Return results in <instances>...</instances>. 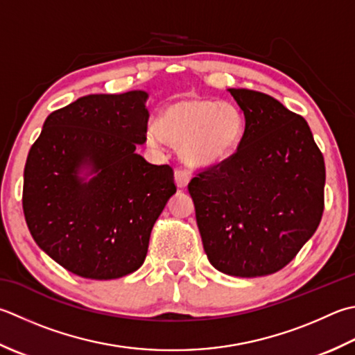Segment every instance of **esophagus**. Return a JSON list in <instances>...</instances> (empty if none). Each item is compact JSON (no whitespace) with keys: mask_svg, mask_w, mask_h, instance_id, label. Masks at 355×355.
<instances>
[{"mask_svg":"<svg viewBox=\"0 0 355 355\" xmlns=\"http://www.w3.org/2000/svg\"><path fill=\"white\" fill-rule=\"evenodd\" d=\"M189 180H191L189 169H186V168L175 169V182H177V184L180 187L187 186V183H189Z\"/></svg>","mask_w":355,"mask_h":355,"instance_id":"obj_1","label":"esophagus"}]
</instances>
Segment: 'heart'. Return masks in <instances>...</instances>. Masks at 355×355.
I'll list each match as a JSON object with an SVG mask.
<instances>
[{"instance_id":"heart-1","label":"heart","mask_w":355,"mask_h":355,"mask_svg":"<svg viewBox=\"0 0 355 355\" xmlns=\"http://www.w3.org/2000/svg\"><path fill=\"white\" fill-rule=\"evenodd\" d=\"M243 135L245 116L235 104L196 95L171 101L158 124H150L148 129L150 144H182L186 158L205 168L227 162L240 148Z\"/></svg>"}]
</instances>
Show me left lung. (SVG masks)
Instances as JSON below:
<instances>
[{"instance_id":"obj_1","label":"left lung","mask_w":355,"mask_h":355,"mask_svg":"<svg viewBox=\"0 0 355 355\" xmlns=\"http://www.w3.org/2000/svg\"><path fill=\"white\" fill-rule=\"evenodd\" d=\"M229 92L246 120L240 148L187 189L211 265L252 279L283 269L317 231L324 159L303 116L257 90Z\"/></svg>"}]
</instances>
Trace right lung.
<instances>
[{
  "label": "right lung",
  "instance_id": "1",
  "mask_svg": "<svg viewBox=\"0 0 355 355\" xmlns=\"http://www.w3.org/2000/svg\"><path fill=\"white\" fill-rule=\"evenodd\" d=\"M148 94L81 96L46 118L24 166L23 211L33 240L69 272L112 280L143 265L159 214L177 192L169 164H150ZM90 165L96 177L83 182Z\"/></svg>",
  "mask_w": 355,
  "mask_h": 355
}]
</instances>
